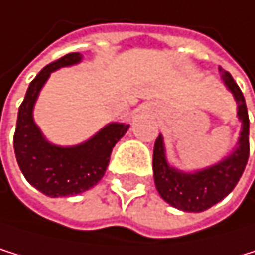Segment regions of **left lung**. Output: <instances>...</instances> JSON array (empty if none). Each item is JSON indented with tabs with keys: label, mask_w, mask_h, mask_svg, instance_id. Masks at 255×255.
Instances as JSON below:
<instances>
[{
	"label": "left lung",
	"mask_w": 255,
	"mask_h": 255,
	"mask_svg": "<svg viewBox=\"0 0 255 255\" xmlns=\"http://www.w3.org/2000/svg\"><path fill=\"white\" fill-rule=\"evenodd\" d=\"M222 79L237 102V116L242 121V131L237 147L223 161L197 172H181L169 165L165 159L164 140L159 134L153 148V176L159 195L164 201L184 212H203L234 190L242 178L250 158V118L243 93L228 71Z\"/></svg>",
	"instance_id": "obj_1"
}]
</instances>
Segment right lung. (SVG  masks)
Instances as JSON below:
<instances>
[{
	"instance_id": "1",
	"label": "right lung",
	"mask_w": 255,
	"mask_h": 255,
	"mask_svg": "<svg viewBox=\"0 0 255 255\" xmlns=\"http://www.w3.org/2000/svg\"><path fill=\"white\" fill-rule=\"evenodd\" d=\"M80 60L79 52H71L44 66L30 82L18 110L13 136L16 162L29 184L52 198L79 195L96 186L105 175L113 147L130 127L128 124H108L86 142L72 147L54 145L41 134L32 115L40 90L51 72L76 65Z\"/></svg>"
}]
</instances>
